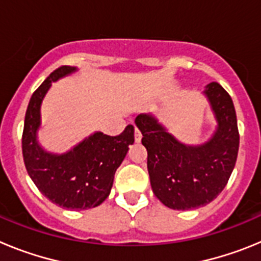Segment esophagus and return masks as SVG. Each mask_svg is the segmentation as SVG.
I'll return each instance as SVG.
<instances>
[{"label": "esophagus", "instance_id": "esophagus-1", "mask_svg": "<svg viewBox=\"0 0 261 261\" xmlns=\"http://www.w3.org/2000/svg\"><path fill=\"white\" fill-rule=\"evenodd\" d=\"M141 138H142L141 132H140V130H138L137 128H136V129H135V141L138 144V142L141 141Z\"/></svg>", "mask_w": 261, "mask_h": 261}]
</instances>
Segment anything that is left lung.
I'll return each instance as SVG.
<instances>
[{
	"mask_svg": "<svg viewBox=\"0 0 261 261\" xmlns=\"http://www.w3.org/2000/svg\"><path fill=\"white\" fill-rule=\"evenodd\" d=\"M204 95L217 121L213 136L204 144L179 141L151 114H140L135 120L147 150L151 190L167 208L190 211L213 201L237 162L239 132L231 98L217 82L205 87Z\"/></svg>",
	"mask_w": 261,
	"mask_h": 261,
	"instance_id": "obj_1",
	"label": "left lung"
}]
</instances>
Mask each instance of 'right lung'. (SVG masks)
I'll return each instance as SVG.
<instances>
[{"mask_svg":"<svg viewBox=\"0 0 261 261\" xmlns=\"http://www.w3.org/2000/svg\"><path fill=\"white\" fill-rule=\"evenodd\" d=\"M74 71L75 66L56 69L32 94L24 117L22 151L31 180L48 200L61 208L84 211L108 197L115 172L135 142V128L128 125L115 137L95 132L62 154L44 150L38 141L43 99L52 82Z\"/></svg>","mask_w":261,"mask_h":261,"instance_id":"1","label":"right lung"}]
</instances>
